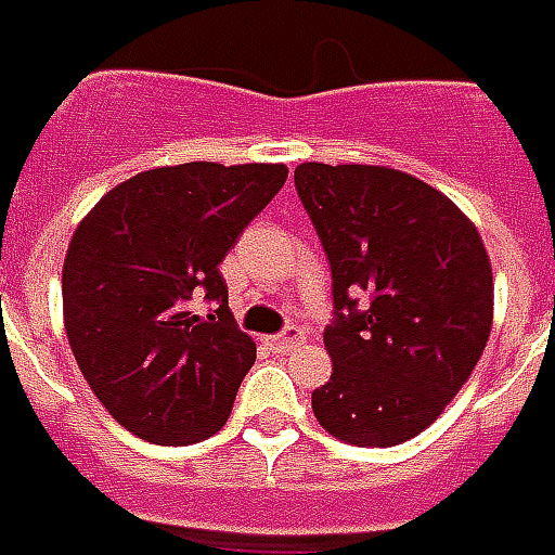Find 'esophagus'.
<instances>
[{
    "label": "esophagus",
    "instance_id": "1",
    "mask_svg": "<svg viewBox=\"0 0 555 555\" xmlns=\"http://www.w3.org/2000/svg\"><path fill=\"white\" fill-rule=\"evenodd\" d=\"M269 344L278 349V352H289V349H296L298 344H305V334H301L298 325H286L281 334H271Z\"/></svg>",
    "mask_w": 555,
    "mask_h": 555
}]
</instances>
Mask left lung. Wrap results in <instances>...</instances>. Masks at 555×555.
<instances>
[{
  "mask_svg": "<svg viewBox=\"0 0 555 555\" xmlns=\"http://www.w3.org/2000/svg\"><path fill=\"white\" fill-rule=\"evenodd\" d=\"M296 191L332 266L317 422L349 446H400L442 415L493 325L485 242L446 194L388 167L301 164Z\"/></svg>",
  "mask_w": 555,
  "mask_h": 555,
  "instance_id": "1",
  "label": "left lung"
}]
</instances>
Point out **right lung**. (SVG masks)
Returning a JSON list of instances; mask_svg holds the SVG:
<instances>
[{
	"mask_svg": "<svg viewBox=\"0 0 555 555\" xmlns=\"http://www.w3.org/2000/svg\"><path fill=\"white\" fill-rule=\"evenodd\" d=\"M284 182V164L158 167L77 227L62 269L70 352L133 436L188 446L230 418L257 344L235 325L218 266Z\"/></svg>",
	"mask_w": 555,
	"mask_h": 555,
	"instance_id": "obj_1",
	"label": "right lung"
}]
</instances>
